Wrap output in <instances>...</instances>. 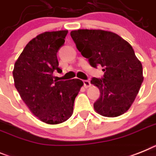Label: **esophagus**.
Here are the masks:
<instances>
[{
	"label": "esophagus",
	"instance_id": "34e87169",
	"mask_svg": "<svg viewBox=\"0 0 156 156\" xmlns=\"http://www.w3.org/2000/svg\"><path fill=\"white\" fill-rule=\"evenodd\" d=\"M83 86H84L85 88H87L91 86V83L89 80H83Z\"/></svg>",
	"mask_w": 156,
	"mask_h": 156
}]
</instances>
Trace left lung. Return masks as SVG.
<instances>
[{
  "label": "left lung",
  "instance_id": "left-lung-1",
  "mask_svg": "<svg viewBox=\"0 0 156 156\" xmlns=\"http://www.w3.org/2000/svg\"><path fill=\"white\" fill-rule=\"evenodd\" d=\"M77 50L90 65H101L103 78H92L100 97L94 103V110L102 116L114 118L125 114L140 91L144 80L141 62L129 43L118 34L104 30H72Z\"/></svg>",
  "mask_w": 156,
  "mask_h": 156
}]
</instances>
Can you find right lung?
<instances>
[{
    "instance_id": "right-lung-1",
    "label": "right lung",
    "mask_w": 156,
    "mask_h": 156,
    "mask_svg": "<svg viewBox=\"0 0 156 156\" xmlns=\"http://www.w3.org/2000/svg\"><path fill=\"white\" fill-rule=\"evenodd\" d=\"M68 30L46 31L31 39L15 63V87L30 112L40 121L56 125L67 121L83 81H57L60 71L57 53L65 43Z\"/></svg>"
}]
</instances>
